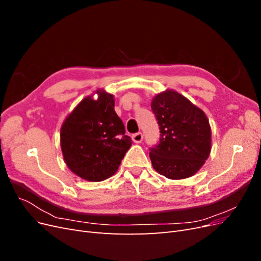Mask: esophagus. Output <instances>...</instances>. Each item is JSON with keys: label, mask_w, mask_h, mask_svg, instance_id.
Listing matches in <instances>:
<instances>
[{"label": "esophagus", "mask_w": 261, "mask_h": 261, "mask_svg": "<svg viewBox=\"0 0 261 261\" xmlns=\"http://www.w3.org/2000/svg\"><path fill=\"white\" fill-rule=\"evenodd\" d=\"M143 139H144V135L141 133H136V134H134V135H133V140L135 141V143H137V144L141 143V141H143Z\"/></svg>", "instance_id": "34e87169"}]
</instances>
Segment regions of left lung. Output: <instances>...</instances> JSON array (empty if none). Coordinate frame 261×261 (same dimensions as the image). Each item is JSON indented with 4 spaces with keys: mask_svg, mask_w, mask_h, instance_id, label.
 <instances>
[{
    "mask_svg": "<svg viewBox=\"0 0 261 261\" xmlns=\"http://www.w3.org/2000/svg\"><path fill=\"white\" fill-rule=\"evenodd\" d=\"M151 109L160 126V143L149 153L153 169L170 179L193 176L211 151L207 115L172 89L158 93Z\"/></svg>",
    "mask_w": 261,
    "mask_h": 261,
    "instance_id": "8db88e82",
    "label": "left lung"
}]
</instances>
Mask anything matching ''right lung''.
Returning a JSON list of instances; mask_svg holds the SVG:
<instances>
[{"label": "right lung", "mask_w": 261, "mask_h": 261, "mask_svg": "<svg viewBox=\"0 0 261 261\" xmlns=\"http://www.w3.org/2000/svg\"><path fill=\"white\" fill-rule=\"evenodd\" d=\"M83 99L61 127V149L68 169L89 181L114 175L132 139L114 111L113 94L103 89Z\"/></svg>", "instance_id": "obj_1"}]
</instances>
